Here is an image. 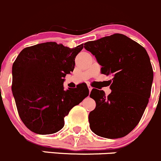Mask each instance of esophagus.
Segmentation results:
<instances>
[{"label": "esophagus", "instance_id": "obj_1", "mask_svg": "<svg viewBox=\"0 0 161 161\" xmlns=\"http://www.w3.org/2000/svg\"><path fill=\"white\" fill-rule=\"evenodd\" d=\"M87 87H88V89H89V92H92V88L93 87H92V86L90 85V84H87Z\"/></svg>", "mask_w": 161, "mask_h": 161}]
</instances>
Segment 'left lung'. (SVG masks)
<instances>
[{
    "label": "left lung",
    "instance_id": "8db88e82",
    "mask_svg": "<svg viewBox=\"0 0 161 161\" xmlns=\"http://www.w3.org/2000/svg\"><path fill=\"white\" fill-rule=\"evenodd\" d=\"M84 48L95 56L101 72L112 77L110 94L91 92L96 102L88 116L91 130L108 139L125 136L140 122L149 102L153 71L147 50L119 33L87 42Z\"/></svg>",
    "mask_w": 161,
    "mask_h": 161
}]
</instances>
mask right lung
<instances>
[{"label": "right lung", "mask_w": 161, "mask_h": 161, "mask_svg": "<svg viewBox=\"0 0 161 161\" xmlns=\"http://www.w3.org/2000/svg\"><path fill=\"white\" fill-rule=\"evenodd\" d=\"M83 44L70 48L55 42L25 48L12 66V90L23 123L35 133L48 135L64 127V117L89 94L87 86L64 90V77L75 66Z\"/></svg>", "instance_id": "1"}]
</instances>
